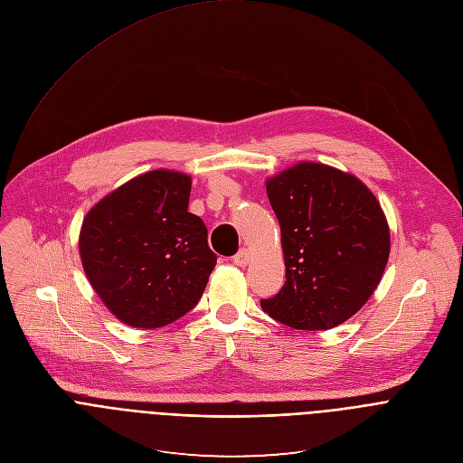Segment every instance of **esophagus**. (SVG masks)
I'll return each mask as SVG.
<instances>
[{
  "label": "esophagus",
  "mask_w": 463,
  "mask_h": 463,
  "mask_svg": "<svg viewBox=\"0 0 463 463\" xmlns=\"http://www.w3.org/2000/svg\"><path fill=\"white\" fill-rule=\"evenodd\" d=\"M250 260H251V253H250V250H240L234 257H232V262L236 264V266H248L250 264Z\"/></svg>",
  "instance_id": "1"
}]
</instances>
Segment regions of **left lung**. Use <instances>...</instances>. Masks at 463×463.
Returning <instances> with one entry per match:
<instances>
[{
    "label": "left lung",
    "instance_id": "1",
    "mask_svg": "<svg viewBox=\"0 0 463 463\" xmlns=\"http://www.w3.org/2000/svg\"><path fill=\"white\" fill-rule=\"evenodd\" d=\"M266 194L281 225L287 281L260 299L262 311L307 331L346 322L374 294L389 260L378 199L357 176L315 162L268 178Z\"/></svg>",
    "mask_w": 463,
    "mask_h": 463
}]
</instances>
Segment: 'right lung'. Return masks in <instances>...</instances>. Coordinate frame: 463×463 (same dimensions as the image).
Here are the masks:
<instances>
[{"instance_id":"obj_1","label":"right lung","mask_w":463,"mask_h":463,"mask_svg":"<svg viewBox=\"0 0 463 463\" xmlns=\"http://www.w3.org/2000/svg\"><path fill=\"white\" fill-rule=\"evenodd\" d=\"M192 176L156 169L106 195L83 218L80 257L87 279L127 326L164 327L201 299L218 257L188 212Z\"/></svg>"}]
</instances>
